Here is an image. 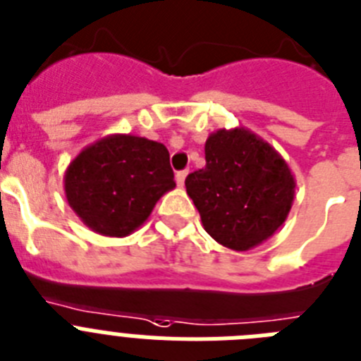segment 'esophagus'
Returning a JSON list of instances; mask_svg holds the SVG:
<instances>
[{"instance_id": "1", "label": "esophagus", "mask_w": 361, "mask_h": 361, "mask_svg": "<svg viewBox=\"0 0 361 361\" xmlns=\"http://www.w3.org/2000/svg\"><path fill=\"white\" fill-rule=\"evenodd\" d=\"M185 178H187V171H181L176 174V183H178V187L185 185Z\"/></svg>"}]
</instances>
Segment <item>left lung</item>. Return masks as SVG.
I'll return each instance as SVG.
<instances>
[{"label": "left lung", "mask_w": 361, "mask_h": 361, "mask_svg": "<svg viewBox=\"0 0 361 361\" xmlns=\"http://www.w3.org/2000/svg\"><path fill=\"white\" fill-rule=\"evenodd\" d=\"M204 229L224 247L247 251L288 218L295 178L288 163L247 128H220L205 141V166L187 176Z\"/></svg>", "instance_id": "8db88e82"}]
</instances>
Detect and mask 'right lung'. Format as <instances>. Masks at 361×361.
<instances>
[{
  "mask_svg": "<svg viewBox=\"0 0 361 361\" xmlns=\"http://www.w3.org/2000/svg\"><path fill=\"white\" fill-rule=\"evenodd\" d=\"M176 187L163 143L111 134L80 150L63 176L69 207L92 231L128 237Z\"/></svg>",
  "mask_w": 361,
  "mask_h": 361,
  "instance_id": "add662e5",
  "label": "right lung"
}]
</instances>
